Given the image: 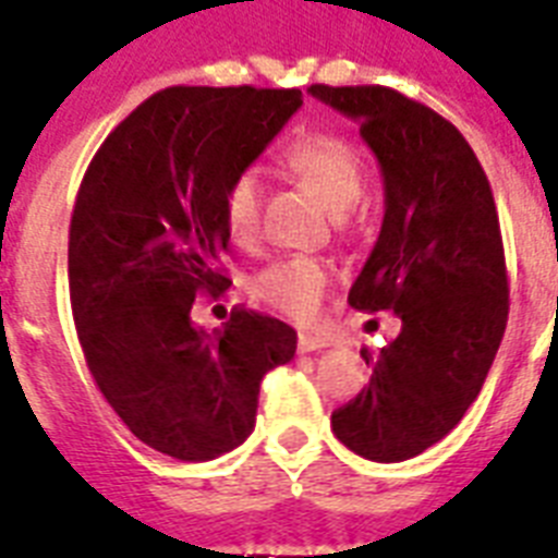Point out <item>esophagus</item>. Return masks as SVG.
<instances>
[{"mask_svg": "<svg viewBox=\"0 0 558 558\" xmlns=\"http://www.w3.org/2000/svg\"><path fill=\"white\" fill-rule=\"evenodd\" d=\"M326 341L324 338H318V335H310V332H301L298 335V350L301 352H318L324 350Z\"/></svg>", "mask_w": 558, "mask_h": 558, "instance_id": "obj_1", "label": "esophagus"}]
</instances>
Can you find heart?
I'll return each mask as SVG.
<instances>
[{"label":"heart","mask_w":558,"mask_h":558,"mask_svg":"<svg viewBox=\"0 0 558 558\" xmlns=\"http://www.w3.org/2000/svg\"><path fill=\"white\" fill-rule=\"evenodd\" d=\"M283 162L298 180L310 185L320 201L335 211V223L347 229L355 206L366 192L364 157L350 140L335 134H306L283 151ZM264 206V180L252 169L232 177L223 192V226L229 238L248 243L260 229ZM329 271L320 260L292 255L275 260L252 278V294L283 312L298 324L318 318Z\"/></svg>","instance_id":"obj_1"}]
</instances>
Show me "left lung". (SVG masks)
Masks as SVG:
<instances>
[{"mask_svg":"<svg viewBox=\"0 0 558 558\" xmlns=\"http://www.w3.org/2000/svg\"><path fill=\"white\" fill-rule=\"evenodd\" d=\"M361 125L384 174V223L350 289L361 312L392 310L401 332L369 387L332 412L335 436L369 461H407L470 410L507 326V269L490 183L452 122L381 85H312Z\"/></svg>","mask_w":558,"mask_h":558,"instance_id":"1","label":"left lung"}]
</instances>
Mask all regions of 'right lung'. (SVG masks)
Instances as JSON below:
<instances>
[{"instance_id":"add662e5","label":"right lung","mask_w":558,"mask_h":558,"mask_svg":"<svg viewBox=\"0 0 558 558\" xmlns=\"http://www.w3.org/2000/svg\"><path fill=\"white\" fill-rule=\"evenodd\" d=\"M303 106L298 88L157 90L94 154L68 238V289L94 384L151 450L211 461L255 429L260 381L298 332L234 306L206 332L194 298H220L223 192Z\"/></svg>"}]
</instances>
